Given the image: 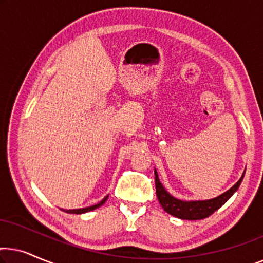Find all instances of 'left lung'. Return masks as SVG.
<instances>
[{
    "instance_id": "1",
    "label": "left lung",
    "mask_w": 263,
    "mask_h": 263,
    "mask_svg": "<svg viewBox=\"0 0 263 263\" xmlns=\"http://www.w3.org/2000/svg\"><path fill=\"white\" fill-rule=\"evenodd\" d=\"M154 176H156V192L157 197L159 200L161 207L164 208L165 212L168 214L177 217L179 219H184V220H199V219H204L213 214L215 211L219 210L230 197H231L244 177V175L240 177L238 182L229 189L228 192L221 194L220 196L215 197L212 200L206 201H181L176 197L171 196L166 190L164 189L163 184L159 181L157 171L154 170Z\"/></svg>"
}]
</instances>
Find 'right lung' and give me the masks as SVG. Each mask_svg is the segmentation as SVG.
Instances as JSON below:
<instances>
[{
  "label": "right lung",
  "mask_w": 263,
  "mask_h": 263,
  "mask_svg": "<svg viewBox=\"0 0 263 263\" xmlns=\"http://www.w3.org/2000/svg\"><path fill=\"white\" fill-rule=\"evenodd\" d=\"M106 200H107V196H106V197H104V199H103L102 201H100L99 203L95 204V206H91V207H86V208H80V210H67V211H64V212H67V213H74V214H81V213H86V212L93 211V210H96V208L100 207V206H102V204H104V202H105Z\"/></svg>",
  "instance_id": "add662e5"
}]
</instances>
